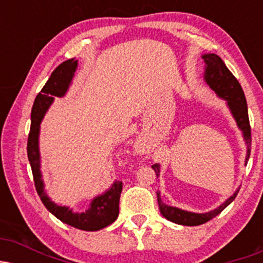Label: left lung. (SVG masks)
<instances>
[{
    "label": "left lung",
    "instance_id": "1",
    "mask_svg": "<svg viewBox=\"0 0 263 263\" xmlns=\"http://www.w3.org/2000/svg\"><path fill=\"white\" fill-rule=\"evenodd\" d=\"M203 59L205 62V81L209 85L214 91L216 92V95L220 98L225 99L228 101V106L230 108L232 116L236 120V123L238 128L242 131L243 138H245L247 143V156H246V164L247 161L250 158V153H251V126H250V120H249V112H247V102L245 93H243L242 87H241L240 83H238L236 78L232 75V73L226 68L225 63L222 62V59L220 58L216 54H205L203 55ZM152 168L155 170L157 176H159V164H153ZM234 193V195H231L225 203H222L218 209L209 211V213L205 214H195L190 213V211H185L182 209H178L174 206H168L162 201L161 194L157 192V200H158L159 210L161 214L164 216L165 219L170 220L172 222H176L179 225H185V226H197L208 222L209 220L215 218L216 215H219L222 210L228 206L229 204L236 198L237 193Z\"/></svg>",
    "mask_w": 263,
    "mask_h": 263
}]
</instances>
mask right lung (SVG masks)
Wrapping results in <instances>:
<instances>
[{"label":"right lung","instance_id":"obj_1","mask_svg":"<svg viewBox=\"0 0 263 263\" xmlns=\"http://www.w3.org/2000/svg\"><path fill=\"white\" fill-rule=\"evenodd\" d=\"M78 60L68 59L54 69L43 89L35 98L31 112V129H29L28 142H27V155L31 164L33 179H34L35 190H37L42 203L55 218L65 224L85 231H96L112 224L119 216L120 195L122 192V182H115L107 192L100 197H96L90 204V208L85 213H74L66 206H60L53 203L44 192V183L41 174V157H39L38 136L39 123L43 119L44 114L49 108L54 100V96L65 95L66 90L70 85Z\"/></svg>","mask_w":263,"mask_h":263}]
</instances>
